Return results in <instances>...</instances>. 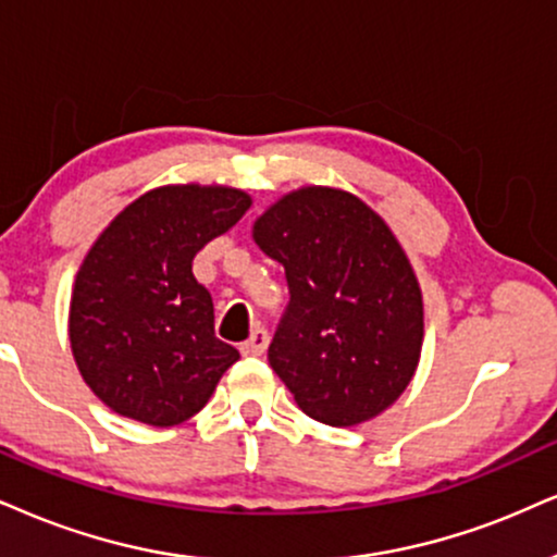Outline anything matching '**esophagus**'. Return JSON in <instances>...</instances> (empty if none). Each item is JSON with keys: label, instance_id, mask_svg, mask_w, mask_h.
Segmentation results:
<instances>
[{"label": "esophagus", "instance_id": "esophagus-1", "mask_svg": "<svg viewBox=\"0 0 557 557\" xmlns=\"http://www.w3.org/2000/svg\"><path fill=\"white\" fill-rule=\"evenodd\" d=\"M268 348V333L265 327H256V331L250 333V338H247L243 346H239V351L245 356H260Z\"/></svg>", "mask_w": 557, "mask_h": 557}]
</instances>
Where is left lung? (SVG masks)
<instances>
[{
  "label": "left lung",
  "instance_id": "left-lung-1",
  "mask_svg": "<svg viewBox=\"0 0 557 557\" xmlns=\"http://www.w3.org/2000/svg\"><path fill=\"white\" fill-rule=\"evenodd\" d=\"M252 239L289 281L268 361L299 408L341 429L384 413L423 346L421 284L387 222L348 190L305 185L268 206Z\"/></svg>",
  "mask_w": 557,
  "mask_h": 557
}]
</instances>
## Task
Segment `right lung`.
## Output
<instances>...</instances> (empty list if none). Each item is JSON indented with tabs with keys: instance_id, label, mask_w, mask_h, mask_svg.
<instances>
[{
	"instance_id": "1",
	"label": "right lung",
	"mask_w": 557,
	"mask_h": 557,
	"mask_svg": "<svg viewBox=\"0 0 557 557\" xmlns=\"http://www.w3.org/2000/svg\"><path fill=\"white\" fill-rule=\"evenodd\" d=\"M230 185H160L126 206L82 260L69 343L113 413L168 429L209 403L237 348L214 335V301L194 258L250 209Z\"/></svg>"
}]
</instances>
